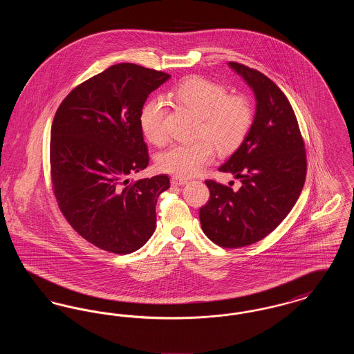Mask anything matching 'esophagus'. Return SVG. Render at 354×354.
Here are the masks:
<instances>
[{"mask_svg": "<svg viewBox=\"0 0 354 354\" xmlns=\"http://www.w3.org/2000/svg\"><path fill=\"white\" fill-rule=\"evenodd\" d=\"M187 183L185 178H180V176H172L171 178V185H182Z\"/></svg>", "mask_w": 354, "mask_h": 354, "instance_id": "34e87169", "label": "esophagus"}]
</instances>
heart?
Wrapping results in <instances>:
<instances>
[{
    "label": "heart",
    "instance_id": "obj_1",
    "mask_svg": "<svg viewBox=\"0 0 354 354\" xmlns=\"http://www.w3.org/2000/svg\"><path fill=\"white\" fill-rule=\"evenodd\" d=\"M175 100L199 115L196 134L201 138L191 143L172 145L158 156V167L176 176H192L202 171L215 156V147L230 152L239 147L250 133L253 123V106L243 94H230L224 84L192 75L174 88ZM166 103L151 98L140 110L142 133L153 145L167 139Z\"/></svg>",
    "mask_w": 354,
    "mask_h": 354
}]
</instances>
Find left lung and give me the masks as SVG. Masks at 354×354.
<instances>
[{
    "label": "left lung",
    "instance_id": "obj_1",
    "mask_svg": "<svg viewBox=\"0 0 354 354\" xmlns=\"http://www.w3.org/2000/svg\"><path fill=\"white\" fill-rule=\"evenodd\" d=\"M230 66L252 87L256 114L250 133L220 167L240 179L234 191L205 180L209 199L199 212L203 232L223 248L264 239L297 202L306 176V152L295 111L280 87L243 64Z\"/></svg>",
    "mask_w": 354,
    "mask_h": 354
}]
</instances>
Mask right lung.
I'll list each match as a JSON object with an SVG mask.
<instances>
[{"mask_svg":"<svg viewBox=\"0 0 354 354\" xmlns=\"http://www.w3.org/2000/svg\"><path fill=\"white\" fill-rule=\"evenodd\" d=\"M169 77L134 64L113 65L74 87L53 119L54 196L73 230L103 251L134 252L155 231V207L169 176H127L149 166L139 115Z\"/></svg>","mask_w":354,"mask_h":354,"instance_id":"obj_1","label":"right lung"}]
</instances>
